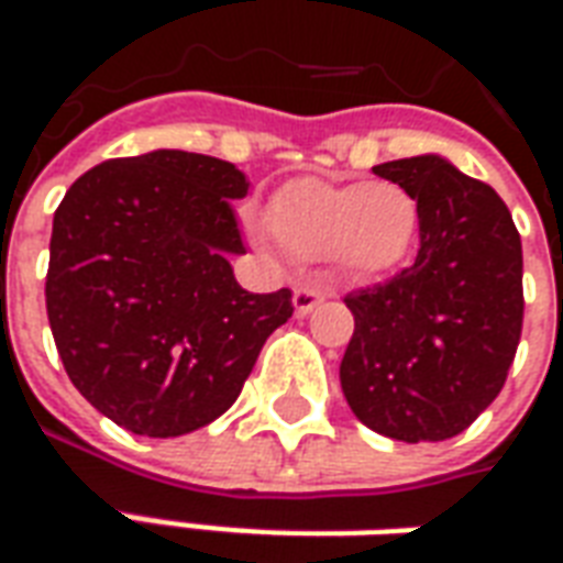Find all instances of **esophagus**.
Returning <instances> with one entry per match:
<instances>
[{"instance_id": "obj_1", "label": "esophagus", "mask_w": 563, "mask_h": 563, "mask_svg": "<svg viewBox=\"0 0 563 563\" xmlns=\"http://www.w3.org/2000/svg\"><path fill=\"white\" fill-rule=\"evenodd\" d=\"M325 301V295L313 289V286H298L292 295V305H295V313L298 317H307V313H313L319 305Z\"/></svg>"}]
</instances>
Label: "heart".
Segmentation results:
<instances>
[{"label": "heart", "instance_id": "1", "mask_svg": "<svg viewBox=\"0 0 563 563\" xmlns=\"http://www.w3.org/2000/svg\"><path fill=\"white\" fill-rule=\"evenodd\" d=\"M268 229L292 256H331L358 277L398 268L419 234V201L391 180L298 177L268 201Z\"/></svg>", "mask_w": 563, "mask_h": 563}]
</instances>
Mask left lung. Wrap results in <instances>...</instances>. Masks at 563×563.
<instances>
[{
  "instance_id": "left-lung-1",
  "label": "left lung",
  "mask_w": 563,
  "mask_h": 563,
  "mask_svg": "<svg viewBox=\"0 0 563 563\" xmlns=\"http://www.w3.org/2000/svg\"><path fill=\"white\" fill-rule=\"evenodd\" d=\"M374 174L419 201V253L389 283L343 298L355 317L343 398L377 434L449 440L495 401L516 358L521 238L504 198L437 153Z\"/></svg>"
}]
</instances>
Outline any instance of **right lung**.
<instances>
[{"label": "right lung", "instance_id": "add662e5", "mask_svg": "<svg viewBox=\"0 0 563 563\" xmlns=\"http://www.w3.org/2000/svg\"><path fill=\"white\" fill-rule=\"evenodd\" d=\"M250 180L186 150L108 159L54 213L47 319L68 379L141 437H180L222 416L262 346L292 317V292L253 295L232 201Z\"/></svg>", "mask_w": 563, "mask_h": 563}]
</instances>
